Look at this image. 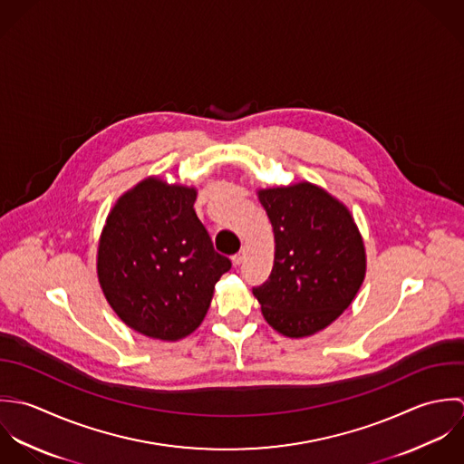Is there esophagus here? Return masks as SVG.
<instances>
[{
  "label": "esophagus",
  "instance_id": "1",
  "mask_svg": "<svg viewBox=\"0 0 464 464\" xmlns=\"http://www.w3.org/2000/svg\"><path fill=\"white\" fill-rule=\"evenodd\" d=\"M244 260H246V249H240V251L233 256V264H235V266H240Z\"/></svg>",
  "mask_w": 464,
  "mask_h": 464
}]
</instances>
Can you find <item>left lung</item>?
<instances>
[{"label":"left lung","mask_w":464,"mask_h":464,"mask_svg":"<svg viewBox=\"0 0 464 464\" xmlns=\"http://www.w3.org/2000/svg\"><path fill=\"white\" fill-rule=\"evenodd\" d=\"M275 231V266L253 288L266 321L285 337L314 335L355 299L366 249L350 209L326 189L295 183L258 189Z\"/></svg>","instance_id":"obj_1"}]
</instances>
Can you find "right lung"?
Instances as JSON below:
<instances>
[{
    "mask_svg": "<svg viewBox=\"0 0 464 464\" xmlns=\"http://www.w3.org/2000/svg\"><path fill=\"white\" fill-rule=\"evenodd\" d=\"M197 189L147 178L125 191L98 242L103 295L132 330L179 341L198 328L215 283L231 269L213 249L193 202Z\"/></svg>",
    "mask_w": 464,
    "mask_h": 464,
    "instance_id": "add662e5",
    "label": "right lung"
}]
</instances>
